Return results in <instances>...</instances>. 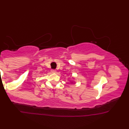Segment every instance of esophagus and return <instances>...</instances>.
<instances>
[{"instance_id": "1", "label": "esophagus", "mask_w": 129, "mask_h": 129, "mask_svg": "<svg viewBox=\"0 0 129 129\" xmlns=\"http://www.w3.org/2000/svg\"><path fill=\"white\" fill-rule=\"evenodd\" d=\"M51 73H55L56 72V71L55 70H53V69H52V70H51Z\"/></svg>"}]
</instances>
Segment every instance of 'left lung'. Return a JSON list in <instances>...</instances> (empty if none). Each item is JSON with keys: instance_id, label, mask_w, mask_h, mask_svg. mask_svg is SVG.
Segmentation results:
<instances>
[{"instance_id": "left-lung-1", "label": "left lung", "mask_w": 129, "mask_h": 129, "mask_svg": "<svg viewBox=\"0 0 129 129\" xmlns=\"http://www.w3.org/2000/svg\"><path fill=\"white\" fill-rule=\"evenodd\" d=\"M72 83H73V82H72Z\"/></svg>"}]
</instances>
